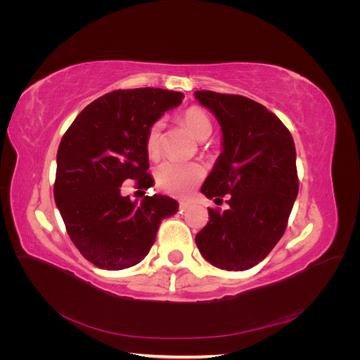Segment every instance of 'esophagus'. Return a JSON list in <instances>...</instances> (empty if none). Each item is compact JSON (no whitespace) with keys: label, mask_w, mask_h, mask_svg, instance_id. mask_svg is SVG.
<instances>
[{"label":"esophagus","mask_w":360,"mask_h":360,"mask_svg":"<svg viewBox=\"0 0 360 360\" xmlns=\"http://www.w3.org/2000/svg\"><path fill=\"white\" fill-rule=\"evenodd\" d=\"M192 204V201H188V200H181L180 201V210L184 212L186 209H189V205Z\"/></svg>","instance_id":"1"}]
</instances>
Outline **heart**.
<instances>
[{"label":"heart","mask_w":360,"mask_h":360,"mask_svg":"<svg viewBox=\"0 0 360 360\" xmlns=\"http://www.w3.org/2000/svg\"><path fill=\"white\" fill-rule=\"evenodd\" d=\"M183 123L186 124L189 132L200 141H204L212 135V122L209 115L197 106H191L181 114ZM162 120H158L151 124L146 135V148L150 156H156L159 153L160 146V132H162ZM204 168L197 162H177L165 160L156 168L155 179L156 184L168 193L188 195L204 177Z\"/></svg>","instance_id":"heart-1"}]
</instances>
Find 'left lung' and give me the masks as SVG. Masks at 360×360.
I'll return each instance as SVG.
<instances>
[{"instance_id": "left-lung-1", "label": "left lung", "mask_w": 360, "mask_h": 360, "mask_svg": "<svg viewBox=\"0 0 360 360\" xmlns=\"http://www.w3.org/2000/svg\"><path fill=\"white\" fill-rule=\"evenodd\" d=\"M217 120L222 151L201 186L207 198L228 197L224 212L209 209L195 236L201 255L224 270L263 261L284 234L299 192L296 147L284 123L266 106L237 94L195 91Z\"/></svg>"}]
</instances>
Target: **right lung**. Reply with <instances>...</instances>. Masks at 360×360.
Returning <instances> with one entry per match:
<instances>
[{
    "mask_svg": "<svg viewBox=\"0 0 360 360\" xmlns=\"http://www.w3.org/2000/svg\"><path fill=\"white\" fill-rule=\"evenodd\" d=\"M162 89L117 90L85 106L64 134L57 153L53 198L73 245L96 267L122 270L143 261L159 224L179 212L167 195L132 201L122 184L153 186L147 174L148 127L181 103ZM146 193V192H144Z\"/></svg>",
    "mask_w": 360,
    "mask_h": 360,
    "instance_id": "right-lung-1",
    "label": "right lung"
}]
</instances>
